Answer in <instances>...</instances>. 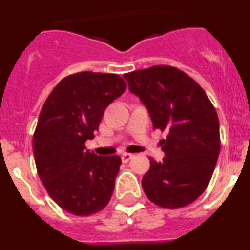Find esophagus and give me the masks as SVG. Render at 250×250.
Here are the masks:
<instances>
[{"label":"esophagus","instance_id":"34e87169","mask_svg":"<svg viewBox=\"0 0 250 250\" xmlns=\"http://www.w3.org/2000/svg\"><path fill=\"white\" fill-rule=\"evenodd\" d=\"M132 154H129V152H125V154H123L121 155V160H123V163H127V161H130L132 159Z\"/></svg>","mask_w":250,"mask_h":250}]
</instances>
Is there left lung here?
Returning a JSON list of instances; mask_svg holds the SVG:
<instances>
[{
    "mask_svg": "<svg viewBox=\"0 0 250 250\" xmlns=\"http://www.w3.org/2000/svg\"><path fill=\"white\" fill-rule=\"evenodd\" d=\"M124 77L129 90L146 106L160 141L163 161L150 158L141 180L150 202L167 209L191 204L204 193L220 151L215 107L194 79L167 65L151 66Z\"/></svg>",
    "mask_w": 250,
    "mask_h": 250,
    "instance_id": "1",
    "label": "left lung"
}]
</instances>
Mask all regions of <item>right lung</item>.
Here are the masks:
<instances>
[{
	"label": "right lung",
	"mask_w": 250,
	"mask_h": 250,
	"mask_svg": "<svg viewBox=\"0 0 250 250\" xmlns=\"http://www.w3.org/2000/svg\"><path fill=\"white\" fill-rule=\"evenodd\" d=\"M125 90L116 74L76 72L60 81L43 104L32 140L35 163L48 195L67 213L92 215L111 199L121 159L98 156L85 143Z\"/></svg>",
	"instance_id": "add662e5"
}]
</instances>
